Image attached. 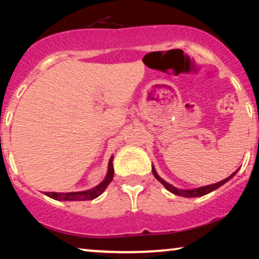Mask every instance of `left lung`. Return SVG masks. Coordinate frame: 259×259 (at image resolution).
Wrapping results in <instances>:
<instances>
[{
  "mask_svg": "<svg viewBox=\"0 0 259 259\" xmlns=\"http://www.w3.org/2000/svg\"><path fill=\"white\" fill-rule=\"evenodd\" d=\"M152 172H153V176L155 177V178H157L159 182H160L162 185H164L166 189H167L169 192H172L173 194H177V196H180V197H185V198H194V197H201V196H205V194H207V193H210V192H212V191H214V190H217L218 187H221L223 184H225L226 182H228V180H230L232 178L233 176L236 175L237 172H238V169H237L236 172H233L231 176L230 177H228V178L226 179H224V180H222V182H219V183H217V184H212V185H207V186H203V187H199V189H194V190H179V189H177V187H175V186H172L171 184H168V183H166L164 179L162 178H160V177L158 176V173L155 172V168L154 167H152Z\"/></svg>",
  "mask_w": 259,
  "mask_h": 259,
  "instance_id": "8db88e82",
  "label": "left lung"
}]
</instances>
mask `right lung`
<instances>
[{
  "mask_svg": "<svg viewBox=\"0 0 259 259\" xmlns=\"http://www.w3.org/2000/svg\"><path fill=\"white\" fill-rule=\"evenodd\" d=\"M113 157L109 159L108 164V172L104 182L99 184L94 189L82 191V192H67V193H59V192H46V196L53 198L55 200H67V201H79V200H92L100 196V194L106 190V187L112 182L114 177V169H113Z\"/></svg>",
  "mask_w": 259,
  "mask_h": 259,
  "instance_id": "right-lung-1",
  "label": "right lung"
}]
</instances>
